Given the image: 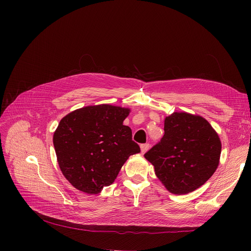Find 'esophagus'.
Listing matches in <instances>:
<instances>
[{"instance_id":"1","label":"esophagus","mask_w":251,"mask_h":251,"mask_svg":"<svg viewBox=\"0 0 251 251\" xmlns=\"http://www.w3.org/2000/svg\"><path fill=\"white\" fill-rule=\"evenodd\" d=\"M150 149V143H143L140 146V150H141V153H146Z\"/></svg>"}]
</instances>
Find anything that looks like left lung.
<instances>
[{"label": "left lung", "mask_w": 251, "mask_h": 251, "mask_svg": "<svg viewBox=\"0 0 251 251\" xmlns=\"http://www.w3.org/2000/svg\"><path fill=\"white\" fill-rule=\"evenodd\" d=\"M165 134L144 157L166 188L175 194L194 191L213 176L222 144L201 116L175 112L165 119Z\"/></svg>", "instance_id": "left-lung-1"}]
</instances>
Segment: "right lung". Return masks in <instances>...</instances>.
Listing matches in <instances>:
<instances>
[{
    "instance_id": "obj_1",
    "label": "right lung",
    "mask_w": 251,
    "mask_h": 251,
    "mask_svg": "<svg viewBox=\"0 0 251 251\" xmlns=\"http://www.w3.org/2000/svg\"><path fill=\"white\" fill-rule=\"evenodd\" d=\"M127 108L88 105L66 115L54 133L63 175L78 190L97 194L115 181L131 154L140 152L132 131L123 125Z\"/></svg>"
}]
</instances>
